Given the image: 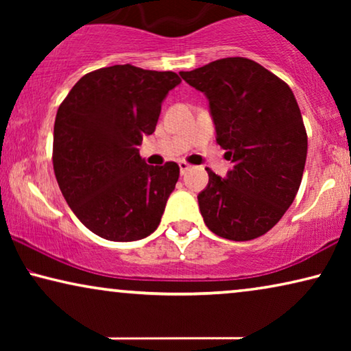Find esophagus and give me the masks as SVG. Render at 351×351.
I'll list each match as a JSON object with an SVG mask.
<instances>
[{"label": "esophagus", "mask_w": 351, "mask_h": 351, "mask_svg": "<svg viewBox=\"0 0 351 351\" xmlns=\"http://www.w3.org/2000/svg\"><path fill=\"white\" fill-rule=\"evenodd\" d=\"M179 167H180V174H185V172L186 171H190V165H189V162H185V161H180L179 162Z\"/></svg>", "instance_id": "esophagus-1"}]
</instances>
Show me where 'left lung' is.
<instances>
[{"label":"left lung","mask_w":351,"mask_h":351,"mask_svg":"<svg viewBox=\"0 0 351 351\" xmlns=\"http://www.w3.org/2000/svg\"><path fill=\"white\" fill-rule=\"evenodd\" d=\"M209 102L215 141L233 162L227 176L210 169L198 195L204 223L232 241H249L275 227L299 190L306 132L289 86L257 62L227 57L182 71Z\"/></svg>","instance_id":"8db88e82"}]
</instances>
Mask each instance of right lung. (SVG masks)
Listing matches in <instances>:
<instances>
[{"instance_id":"right-lung-1","label":"right lung","mask_w":351,"mask_h":351,"mask_svg":"<svg viewBox=\"0 0 351 351\" xmlns=\"http://www.w3.org/2000/svg\"><path fill=\"white\" fill-rule=\"evenodd\" d=\"M182 80L174 71L113 65L84 75L57 110L52 162L80 222L108 241L129 243L158 228L179 166L138 155L161 104Z\"/></svg>"}]
</instances>
